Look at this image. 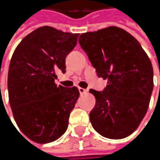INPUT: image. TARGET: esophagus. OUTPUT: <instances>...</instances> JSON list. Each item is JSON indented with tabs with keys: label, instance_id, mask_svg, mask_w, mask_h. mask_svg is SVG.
I'll list each match as a JSON object with an SVG mask.
<instances>
[{
	"label": "esophagus",
	"instance_id": "obj_1",
	"mask_svg": "<svg viewBox=\"0 0 160 160\" xmlns=\"http://www.w3.org/2000/svg\"><path fill=\"white\" fill-rule=\"evenodd\" d=\"M78 91H79V93H81L82 95V94H86V93H87V90H86V89H84V88H82V87H79V88H78Z\"/></svg>",
	"mask_w": 160,
	"mask_h": 160
}]
</instances>
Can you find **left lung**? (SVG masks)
<instances>
[{
    "label": "left lung",
    "instance_id": "left-lung-1",
    "mask_svg": "<svg viewBox=\"0 0 160 160\" xmlns=\"http://www.w3.org/2000/svg\"><path fill=\"white\" fill-rule=\"evenodd\" d=\"M78 43L98 77L108 79L103 91H89L96 99L89 114L94 130L110 139L131 135L147 113L153 88L149 57L131 33L118 27L82 33Z\"/></svg>",
    "mask_w": 160,
    "mask_h": 160
}]
</instances>
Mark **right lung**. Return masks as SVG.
Instances as JSON below:
<instances>
[{
  "label": "right lung",
  "mask_w": 160,
  "mask_h": 160,
  "mask_svg": "<svg viewBox=\"0 0 160 160\" xmlns=\"http://www.w3.org/2000/svg\"><path fill=\"white\" fill-rule=\"evenodd\" d=\"M78 33L41 27L15 49L9 64L8 87L14 120L32 141L46 144L68 128L70 112L79 97L76 86L57 85V73H65V58L77 45Z\"/></svg>",
  "instance_id": "1"
}]
</instances>
